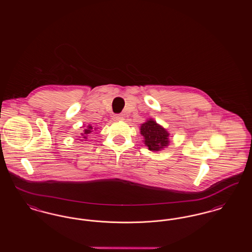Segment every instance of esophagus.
Wrapping results in <instances>:
<instances>
[{
	"label": "esophagus",
	"mask_w": 252,
	"mask_h": 252,
	"mask_svg": "<svg viewBox=\"0 0 252 252\" xmlns=\"http://www.w3.org/2000/svg\"><path fill=\"white\" fill-rule=\"evenodd\" d=\"M123 118H124L123 114H115V115H113V117H112V119L114 121L123 120Z\"/></svg>",
	"instance_id": "34e87169"
}]
</instances>
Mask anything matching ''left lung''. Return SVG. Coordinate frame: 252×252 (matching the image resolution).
<instances>
[{
	"mask_svg": "<svg viewBox=\"0 0 252 252\" xmlns=\"http://www.w3.org/2000/svg\"><path fill=\"white\" fill-rule=\"evenodd\" d=\"M141 134L144 136V144L148 146L149 150L158 151L169 144V133L152 119L142 125Z\"/></svg>",
	"mask_w": 252,
	"mask_h": 252,
	"instance_id": "1",
	"label": "left lung"
}]
</instances>
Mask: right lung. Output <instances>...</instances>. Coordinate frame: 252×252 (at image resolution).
Instances as JSON below:
<instances>
[{
    "label": "right lung",
    "mask_w": 252,
    "mask_h": 252,
    "mask_svg": "<svg viewBox=\"0 0 252 252\" xmlns=\"http://www.w3.org/2000/svg\"><path fill=\"white\" fill-rule=\"evenodd\" d=\"M93 126L90 125V126H88V127L87 128H84V130H83V133H82V136H83V138L84 139H87V137H88V135L91 133V132H93Z\"/></svg>",
    "instance_id": "right-lung-1"
}]
</instances>
